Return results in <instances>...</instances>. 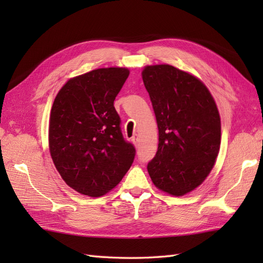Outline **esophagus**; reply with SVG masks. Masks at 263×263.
<instances>
[{"mask_svg": "<svg viewBox=\"0 0 263 263\" xmlns=\"http://www.w3.org/2000/svg\"><path fill=\"white\" fill-rule=\"evenodd\" d=\"M132 139V142L136 144V146H138V142H139V135H137V133H135V135H133V137L131 138Z\"/></svg>", "mask_w": 263, "mask_h": 263, "instance_id": "34e87169", "label": "esophagus"}]
</instances>
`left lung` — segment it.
Instances as JSON below:
<instances>
[{
	"label": "left lung",
	"instance_id": "obj_1",
	"mask_svg": "<svg viewBox=\"0 0 263 263\" xmlns=\"http://www.w3.org/2000/svg\"><path fill=\"white\" fill-rule=\"evenodd\" d=\"M142 80L157 120L159 143L148 173L159 190L175 197L198 187L220 148V116L208 89L168 64L148 65Z\"/></svg>",
	"mask_w": 263,
	"mask_h": 263
}]
</instances>
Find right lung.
Wrapping results in <instances>:
<instances>
[{
    "instance_id": "1",
    "label": "right lung",
    "mask_w": 263,
    "mask_h": 263,
    "mask_svg": "<svg viewBox=\"0 0 263 263\" xmlns=\"http://www.w3.org/2000/svg\"><path fill=\"white\" fill-rule=\"evenodd\" d=\"M130 71L104 68L72 78L55 97L48 142L53 163L70 187L89 197L114 189L136 156L114 107Z\"/></svg>"
}]
</instances>
